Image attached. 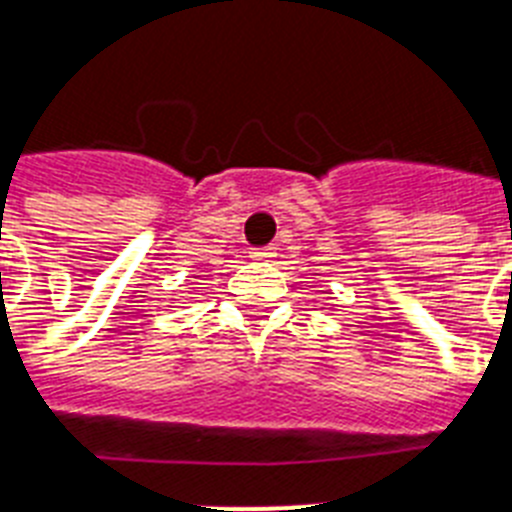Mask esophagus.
Masks as SVG:
<instances>
[{"label": "esophagus", "instance_id": "obj_1", "mask_svg": "<svg viewBox=\"0 0 512 512\" xmlns=\"http://www.w3.org/2000/svg\"><path fill=\"white\" fill-rule=\"evenodd\" d=\"M273 255H276V247H273V244H268V247L252 249V257H255V260H268V257H273Z\"/></svg>", "mask_w": 512, "mask_h": 512}]
</instances>
